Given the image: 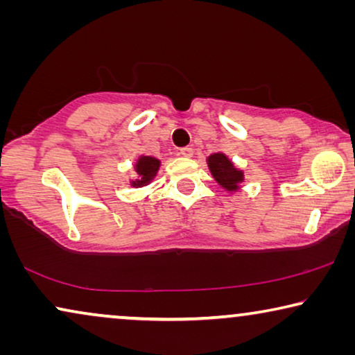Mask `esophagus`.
<instances>
[{"mask_svg":"<svg viewBox=\"0 0 355 355\" xmlns=\"http://www.w3.org/2000/svg\"><path fill=\"white\" fill-rule=\"evenodd\" d=\"M179 155H181V157H192L193 155V148L192 147H182L181 150H179Z\"/></svg>","mask_w":355,"mask_h":355,"instance_id":"obj_1","label":"esophagus"}]
</instances>
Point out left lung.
Instances as JSON below:
<instances>
[{
    "label": "left lung",
    "instance_id": "obj_1",
    "mask_svg": "<svg viewBox=\"0 0 355 355\" xmlns=\"http://www.w3.org/2000/svg\"><path fill=\"white\" fill-rule=\"evenodd\" d=\"M208 166L213 178L220 182V186L234 191L237 184L242 182V173L232 166V163L223 153H215L208 158Z\"/></svg>",
    "mask_w": 355,
    "mask_h": 355
}]
</instances>
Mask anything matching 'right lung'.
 <instances>
[{
    "label": "right lung",
    "instance_id": "1",
    "mask_svg": "<svg viewBox=\"0 0 355 355\" xmlns=\"http://www.w3.org/2000/svg\"><path fill=\"white\" fill-rule=\"evenodd\" d=\"M158 166H159V162L157 158H152V157H142V158H140L137 162V166H135L140 179L135 184H137V186H144V184L152 181V178L158 171Z\"/></svg>",
    "mask_w": 355,
    "mask_h": 355
}]
</instances>
